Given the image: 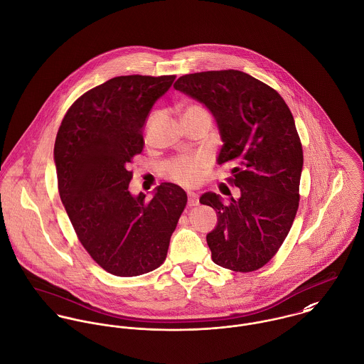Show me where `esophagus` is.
<instances>
[{
	"mask_svg": "<svg viewBox=\"0 0 364 364\" xmlns=\"http://www.w3.org/2000/svg\"><path fill=\"white\" fill-rule=\"evenodd\" d=\"M199 205V195L195 192H188V206L193 208Z\"/></svg>",
	"mask_w": 364,
	"mask_h": 364,
	"instance_id": "obj_1",
	"label": "esophagus"
}]
</instances>
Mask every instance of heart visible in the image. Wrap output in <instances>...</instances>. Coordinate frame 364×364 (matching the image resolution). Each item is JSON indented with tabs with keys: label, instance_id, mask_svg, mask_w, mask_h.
Here are the masks:
<instances>
[{
	"label": "heart",
	"instance_id": "obj_1",
	"mask_svg": "<svg viewBox=\"0 0 364 364\" xmlns=\"http://www.w3.org/2000/svg\"><path fill=\"white\" fill-rule=\"evenodd\" d=\"M183 114H206L208 110L200 105H189ZM208 162L205 156H178L168 159L164 165V173L171 181L181 183L183 186H195L202 182L208 173Z\"/></svg>",
	"mask_w": 364,
	"mask_h": 364
}]
</instances>
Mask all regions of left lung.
Segmentation results:
<instances>
[{
  "label": "left lung",
  "instance_id": "left-lung-1",
  "mask_svg": "<svg viewBox=\"0 0 364 364\" xmlns=\"http://www.w3.org/2000/svg\"><path fill=\"white\" fill-rule=\"evenodd\" d=\"M173 88L211 110L224 141L217 161L241 192L228 205L211 192L200 196L218 217L206 237L211 259L258 270L277 254L299 208L303 147L293 114L276 90L238 70L186 74Z\"/></svg>",
  "mask_w": 364,
  "mask_h": 364
}]
</instances>
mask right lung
<instances>
[{
  "label": "right lung",
  "mask_w": 364,
  "mask_h": 364,
  "mask_svg": "<svg viewBox=\"0 0 364 364\" xmlns=\"http://www.w3.org/2000/svg\"><path fill=\"white\" fill-rule=\"evenodd\" d=\"M175 75H120L87 91L63 117L54 143L60 199L78 241L104 270L140 276L166 258L186 206L185 191L169 182L151 200L133 198L129 164L143 151V126Z\"/></svg>",
  "instance_id": "1"
}]
</instances>
